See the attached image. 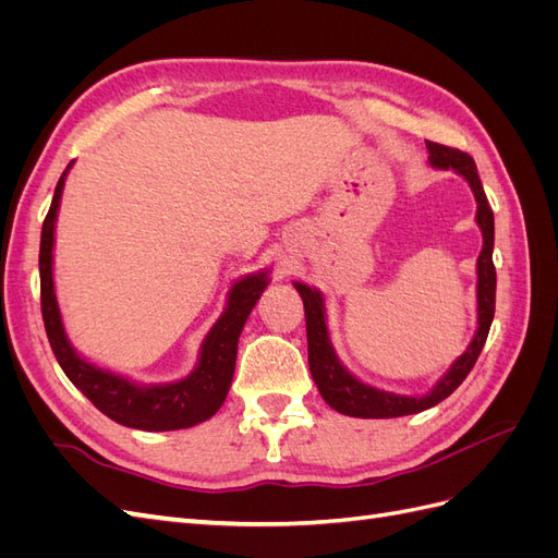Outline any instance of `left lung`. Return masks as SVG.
<instances>
[{
  "instance_id": "left-lung-1",
  "label": "left lung",
  "mask_w": 558,
  "mask_h": 558,
  "mask_svg": "<svg viewBox=\"0 0 558 558\" xmlns=\"http://www.w3.org/2000/svg\"><path fill=\"white\" fill-rule=\"evenodd\" d=\"M428 160L437 170H456L468 183L477 199V226L482 228V253L477 258V332L463 356H459L449 373L433 386L428 396L412 398V396H396L388 391H379L375 386H367L353 377L349 369L337 361L335 349L328 337L326 326V307L324 295L316 289H310L307 283L295 281V289L305 305V324H307V351H310V369L318 386V393L330 404L332 410L347 416L359 418H393L424 412L433 404L449 398L456 388L463 384L470 375L472 365L477 363L482 347L492 328L494 312H496V267H494V211L488 207L484 195L482 181L477 174V165L468 154L459 148L445 144L426 142Z\"/></svg>"
}]
</instances>
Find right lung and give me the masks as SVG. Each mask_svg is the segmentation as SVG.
I'll use <instances>...</instances> for the list:
<instances>
[{"label":"right lung","mask_w":558,"mask_h":558,"mask_svg":"<svg viewBox=\"0 0 558 558\" xmlns=\"http://www.w3.org/2000/svg\"><path fill=\"white\" fill-rule=\"evenodd\" d=\"M66 170L56 185L53 202H50V209L44 218L39 246L41 316L50 349H53L60 367L78 391L116 424L140 430H179L202 424L218 412L228 396L234 375V359H238L240 332L265 291L267 272L244 277L232 286L228 307L202 342L199 363L185 379L144 386L95 367L93 363L83 361L66 340L53 289V234Z\"/></svg>","instance_id":"right-lung-1"}]
</instances>
